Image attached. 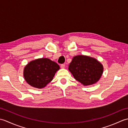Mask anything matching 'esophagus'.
I'll use <instances>...</instances> for the list:
<instances>
[{
  "label": "esophagus",
  "instance_id": "obj_1",
  "mask_svg": "<svg viewBox=\"0 0 128 128\" xmlns=\"http://www.w3.org/2000/svg\"><path fill=\"white\" fill-rule=\"evenodd\" d=\"M60 67H61V68H62V69H64V68H65V64H62L61 66H60Z\"/></svg>",
  "mask_w": 128,
  "mask_h": 128
}]
</instances>
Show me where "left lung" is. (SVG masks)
Returning <instances> with one entry per match:
<instances>
[{"label":"left lung","mask_w":128,"mask_h":128,"mask_svg":"<svg viewBox=\"0 0 128 128\" xmlns=\"http://www.w3.org/2000/svg\"><path fill=\"white\" fill-rule=\"evenodd\" d=\"M69 70L76 80L84 86L97 82L101 77L103 66L92 57L80 55L75 56L69 66Z\"/></svg>","instance_id":"1"}]
</instances>
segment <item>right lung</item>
Returning a JSON list of instances; mask_svg holds the SVG:
<instances>
[{"label":"right lung","instance_id":"obj_1","mask_svg":"<svg viewBox=\"0 0 128 128\" xmlns=\"http://www.w3.org/2000/svg\"><path fill=\"white\" fill-rule=\"evenodd\" d=\"M59 65L48 58H40L31 61L24 70V76L30 85L37 88H44L53 80Z\"/></svg>","mask_w":128,"mask_h":128}]
</instances>
